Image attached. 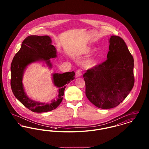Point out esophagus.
<instances>
[{"label":"esophagus","mask_w":149,"mask_h":149,"mask_svg":"<svg viewBox=\"0 0 149 149\" xmlns=\"http://www.w3.org/2000/svg\"><path fill=\"white\" fill-rule=\"evenodd\" d=\"M81 75H82V73H81V71L80 70H78L76 72V74H75V76H76V77L77 78H78V77H81Z\"/></svg>","instance_id":"obj_1"}]
</instances>
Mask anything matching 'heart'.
I'll return each mask as SVG.
<instances>
[{"instance_id": "b5f03b06", "label": "heart", "mask_w": 149, "mask_h": 149, "mask_svg": "<svg viewBox=\"0 0 149 149\" xmlns=\"http://www.w3.org/2000/svg\"><path fill=\"white\" fill-rule=\"evenodd\" d=\"M94 49L92 47H88L86 49L85 51V54L86 55H90L94 52ZM97 62V60L96 57H93L92 58H90L88 59L84 64V65L86 68H93Z\"/></svg>"}]
</instances>
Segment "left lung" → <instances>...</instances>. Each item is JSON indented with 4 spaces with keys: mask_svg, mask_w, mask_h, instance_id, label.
Returning a JSON list of instances; mask_svg holds the SVG:
<instances>
[{
    "mask_svg": "<svg viewBox=\"0 0 149 149\" xmlns=\"http://www.w3.org/2000/svg\"><path fill=\"white\" fill-rule=\"evenodd\" d=\"M106 61L88 70L83 77L85 94L95 106L110 109L118 106L134 85L133 56L124 40L112 36Z\"/></svg>",
    "mask_w": 149,
    "mask_h": 149,
    "instance_id": "8db88e82",
    "label": "left lung"
}]
</instances>
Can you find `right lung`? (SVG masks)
<instances>
[{
	"mask_svg": "<svg viewBox=\"0 0 149 149\" xmlns=\"http://www.w3.org/2000/svg\"><path fill=\"white\" fill-rule=\"evenodd\" d=\"M56 57V49L52 45L50 37L31 35L24 39L20 50L12 60L10 66V85L12 92L22 104L33 112H46L56 108L63 100L66 84L75 79L74 71L63 74L54 73L52 74V82L58 88L56 98L52 99L50 103L46 104L29 98L22 83L24 73L27 66L34 63L42 62L51 69L52 64L50 58Z\"/></svg>",
	"mask_w": 149,
	"mask_h": 149,
	"instance_id": "obj_1",
	"label": "right lung"
}]
</instances>
